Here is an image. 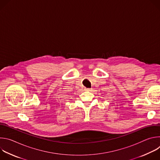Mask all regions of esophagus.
<instances>
[{
    "label": "esophagus",
    "instance_id": "esophagus-1",
    "mask_svg": "<svg viewBox=\"0 0 160 160\" xmlns=\"http://www.w3.org/2000/svg\"><path fill=\"white\" fill-rule=\"evenodd\" d=\"M85 90H86V91H90L91 89H90V88H85Z\"/></svg>",
    "mask_w": 160,
    "mask_h": 160
}]
</instances>
